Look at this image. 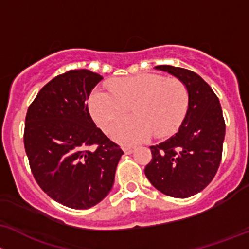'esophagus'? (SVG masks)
Instances as JSON below:
<instances>
[{"mask_svg": "<svg viewBox=\"0 0 249 249\" xmlns=\"http://www.w3.org/2000/svg\"><path fill=\"white\" fill-rule=\"evenodd\" d=\"M122 150H124V152L125 155H130V153L134 152L135 147L134 146H130V145H124L122 146Z\"/></svg>", "mask_w": 249, "mask_h": 249, "instance_id": "obj_1", "label": "esophagus"}]
</instances>
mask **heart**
Here are the masks:
<instances>
[{"label":"heart","mask_w":249,"mask_h":249,"mask_svg":"<svg viewBox=\"0 0 249 249\" xmlns=\"http://www.w3.org/2000/svg\"><path fill=\"white\" fill-rule=\"evenodd\" d=\"M107 89L110 92H92L89 111L102 130L110 134L130 107L135 116L115 129L114 137L120 142H139L152 134L169 137L180 128L188 110V89L178 78L140 74L112 79Z\"/></svg>","instance_id":"b5f03b06"}]
</instances>
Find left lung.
I'll use <instances>...</instances> for the list:
<instances>
[{
  "instance_id": "8db88e82",
  "label": "left lung",
  "mask_w": 249,
  "mask_h": 249,
  "mask_svg": "<svg viewBox=\"0 0 249 249\" xmlns=\"http://www.w3.org/2000/svg\"><path fill=\"white\" fill-rule=\"evenodd\" d=\"M156 69L180 79L188 89L189 103L178 132L150 147L152 160L145 175L165 196L188 198L201 192L219 168L225 135L222 107L209 84L194 71L166 65Z\"/></svg>"
}]
</instances>
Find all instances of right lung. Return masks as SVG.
<instances>
[{
  "mask_svg": "<svg viewBox=\"0 0 249 249\" xmlns=\"http://www.w3.org/2000/svg\"><path fill=\"white\" fill-rule=\"evenodd\" d=\"M103 79L87 69L57 75L38 92L25 120L32 175L55 201L89 209L112 188L124 151L91 119L87 99Z\"/></svg>",
  "mask_w": 249,
  "mask_h": 249,
  "instance_id": "1",
  "label": "right lung"
}]
</instances>
